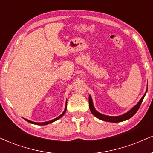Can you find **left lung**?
Segmentation results:
<instances>
[{"label": "left lung", "mask_w": 153, "mask_h": 153, "mask_svg": "<svg viewBox=\"0 0 153 153\" xmlns=\"http://www.w3.org/2000/svg\"><path fill=\"white\" fill-rule=\"evenodd\" d=\"M146 92L145 94H144V96L142 97V99L140 100V101L137 103V104L135 105V106L133 107L132 108L130 111L127 112V113L124 114L120 115V116H117V117H110V116H106L104 114H102L99 113L95 109L94 106V103H93V101L92 99H91V96H89V108H90V110L91 111V113L94 114L95 117H97L98 119H101V120L105 121V122H114V123H117V122H123V121L127 120V119H130L131 117H133L136 112L137 111L139 108H140V105H141L142 102H143L144 98H145V94H146Z\"/></svg>", "instance_id": "left-lung-1"}]
</instances>
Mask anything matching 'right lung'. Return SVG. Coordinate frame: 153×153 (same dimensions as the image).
Here are the masks:
<instances>
[{
  "instance_id": "add662e5",
  "label": "right lung",
  "mask_w": 153,
  "mask_h": 153,
  "mask_svg": "<svg viewBox=\"0 0 153 153\" xmlns=\"http://www.w3.org/2000/svg\"><path fill=\"white\" fill-rule=\"evenodd\" d=\"M66 104H67V102H66ZM66 109H67V106H65V108L64 111H63V113L62 114H61V115H59L58 117H57V118H55V119H52V120L48 121V122H32V121H30V120H29V119H25L26 121H27L28 122H29V123H31V124H36V125H46V124H50V123H52V122H55V121H57V119H59V118H61V117H62V116L65 114V111H66Z\"/></svg>"
}]
</instances>
